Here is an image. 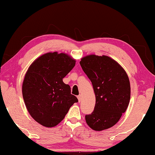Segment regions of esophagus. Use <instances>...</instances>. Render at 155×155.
<instances>
[{
  "instance_id": "1",
  "label": "esophagus",
  "mask_w": 155,
  "mask_h": 155,
  "mask_svg": "<svg viewBox=\"0 0 155 155\" xmlns=\"http://www.w3.org/2000/svg\"><path fill=\"white\" fill-rule=\"evenodd\" d=\"M77 99L78 100V102H81V95L79 94L78 96H77Z\"/></svg>"
}]
</instances>
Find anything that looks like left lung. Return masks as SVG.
<instances>
[{
	"label": "left lung",
	"instance_id": "obj_1",
	"mask_svg": "<svg viewBox=\"0 0 155 155\" xmlns=\"http://www.w3.org/2000/svg\"><path fill=\"white\" fill-rule=\"evenodd\" d=\"M80 65L92 82L96 97L94 111L85 115V121L94 130L108 129L119 121L128 106L129 78L121 66L107 56H87Z\"/></svg>",
	"mask_w": 155,
	"mask_h": 155
}]
</instances>
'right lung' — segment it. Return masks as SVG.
Instances as JSON below:
<instances>
[{"mask_svg": "<svg viewBox=\"0 0 155 155\" xmlns=\"http://www.w3.org/2000/svg\"><path fill=\"white\" fill-rule=\"evenodd\" d=\"M75 60L65 54L50 52L37 58L25 76L22 92L29 114L43 126H57L70 107L78 102L63 78L72 70Z\"/></svg>", "mask_w": 155, "mask_h": 155, "instance_id": "obj_1", "label": "right lung"}]
</instances>
